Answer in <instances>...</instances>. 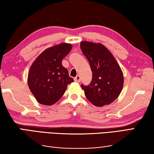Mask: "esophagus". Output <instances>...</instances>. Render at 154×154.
I'll return each mask as SVG.
<instances>
[{
    "instance_id": "1",
    "label": "esophagus",
    "mask_w": 154,
    "mask_h": 154,
    "mask_svg": "<svg viewBox=\"0 0 154 154\" xmlns=\"http://www.w3.org/2000/svg\"><path fill=\"white\" fill-rule=\"evenodd\" d=\"M80 80H81V79H80V76L79 75H78L76 77L74 78V81L76 82H80Z\"/></svg>"
}]
</instances>
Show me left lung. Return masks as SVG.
I'll list each match as a JSON object with an SVG mask.
<instances>
[{"instance_id":"obj_1","label":"left lung","mask_w":154,"mask_h":154,"mask_svg":"<svg viewBox=\"0 0 154 154\" xmlns=\"http://www.w3.org/2000/svg\"><path fill=\"white\" fill-rule=\"evenodd\" d=\"M80 48L89 60L93 75L89 85H81L85 96L95 106L111 104L119 97L124 82L119 63L101 43L82 41Z\"/></svg>"}]
</instances>
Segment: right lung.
<instances>
[{
	"mask_svg": "<svg viewBox=\"0 0 154 154\" xmlns=\"http://www.w3.org/2000/svg\"><path fill=\"white\" fill-rule=\"evenodd\" d=\"M72 45L60 43L44 50L32 63L28 74V85L39 104L50 106L64 94L74 82L62 60L71 51Z\"/></svg>",
	"mask_w": 154,
	"mask_h": 154,
	"instance_id": "add662e5",
	"label": "right lung"
}]
</instances>
